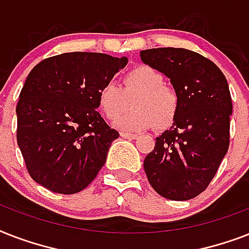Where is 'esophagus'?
I'll return each mask as SVG.
<instances>
[{
  "label": "esophagus",
  "mask_w": 249,
  "mask_h": 249,
  "mask_svg": "<svg viewBox=\"0 0 249 249\" xmlns=\"http://www.w3.org/2000/svg\"><path fill=\"white\" fill-rule=\"evenodd\" d=\"M120 136L123 137V138H126V140H136V138H138L137 134H132V133H126V132H123Z\"/></svg>",
  "instance_id": "esophagus-1"
}]
</instances>
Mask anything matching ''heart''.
Wrapping results in <instances>:
<instances>
[{
    "label": "heart",
    "instance_id": "obj_1",
    "mask_svg": "<svg viewBox=\"0 0 249 249\" xmlns=\"http://www.w3.org/2000/svg\"><path fill=\"white\" fill-rule=\"evenodd\" d=\"M133 99V109L116 121L125 132L166 129L173 124L179 109V95L166 85L163 73L150 66H138L126 72L123 86L107 83L98 94V105L108 120H116Z\"/></svg>",
    "mask_w": 249,
    "mask_h": 249
}]
</instances>
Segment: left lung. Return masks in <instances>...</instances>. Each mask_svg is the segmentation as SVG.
I'll return each instance as SVG.
<instances>
[{"instance_id": "1", "label": "left lung", "mask_w": 249, "mask_h": 249, "mask_svg": "<svg viewBox=\"0 0 249 249\" xmlns=\"http://www.w3.org/2000/svg\"><path fill=\"white\" fill-rule=\"evenodd\" d=\"M141 59L169 77L179 109L143 161L152 189L170 200H189L216 176L230 144L232 103L226 77L208 58L182 48L141 52Z\"/></svg>"}]
</instances>
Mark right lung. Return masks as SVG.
Masks as SVG:
<instances>
[{
  "instance_id": "obj_1",
  "label": "right lung",
  "mask_w": 249,
  "mask_h": 249,
  "mask_svg": "<svg viewBox=\"0 0 249 249\" xmlns=\"http://www.w3.org/2000/svg\"><path fill=\"white\" fill-rule=\"evenodd\" d=\"M128 58L64 53L29 72L17 105V141L32 179L56 194L83 191L105 165L119 132L97 109L98 94Z\"/></svg>"
}]
</instances>
